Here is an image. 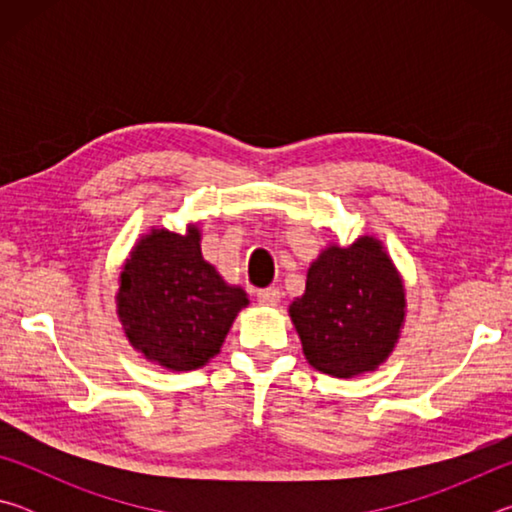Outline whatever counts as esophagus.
I'll use <instances>...</instances> for the list:
<instances>
[{"label": "esophagus", "mask_w": 512, "mask_h": 512, "mask_svg": "<svg viewBox=\"0 0 512 512\" xmlns=\"http://www.w3.org/2000/svg\"><path fill=\"white\" fill-rule=\"evenodd\" d=\"M257 302H259V305H266V307H275L277 302H280V289H275V287L259 289L257 291Z\"/></svg>", "instance_id": "esophagus-1"}]
</instances>
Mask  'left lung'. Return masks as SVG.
I'll list each match as a JSON object with an SVG mask.
<instances>
[{
    "mask_svg": "<svg viewBox=\"0 0 512 512\" xmlns=\"http://www.w3.org/2000/svg\"><path fill=\"white\" fill-rule=\"evenodd\" d=\"M404 287L381 241L329 246L309 266L305 296L289 314L307 361L332 377L375 370L393 352L404 323Z\"/></svg>",
    "mask_w": 512,
    "mask_h": 512,
    "instance_id": "8db88e82",
    "label": "left lung"
}]
</instances>
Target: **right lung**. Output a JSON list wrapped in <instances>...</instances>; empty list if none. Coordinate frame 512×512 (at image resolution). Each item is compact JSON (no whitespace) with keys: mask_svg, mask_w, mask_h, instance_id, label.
<instances>
[{"mask_svg":"<svg viewBox=\"0 0 512 512\" xmlns=\"http://www.w3.org/2000/svg\"><path fill=\"white\" fill-rule=\"evenodd\" d=\"M246 291L230 287L201 255V232L151 230L119 275L117 314L128 341L169 370H196L219 354Z\"/></svg>","mask_w":512,"mask_h":512,"instance_id":"right-lung-1","label":"right lung"}]
</instances>
